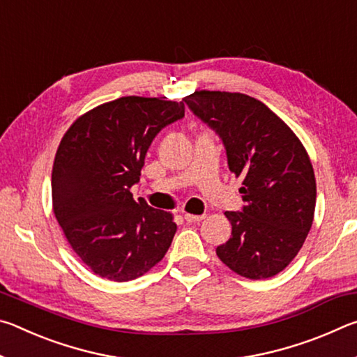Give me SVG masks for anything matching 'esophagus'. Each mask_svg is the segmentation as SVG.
<instances>
[{
  "label": "esophagus",
  "instance_id": "obj_1",
  "mask_svg": "<svg viewBox=\"0 0 357 357\" xmlns=\"http://www.w3.org/2000/svg\"><path fill=\"white\" fill-rule=\"evenodd\" d=\"M204 214H202V215H195V214H184V219L187 220V222H200V220H203L204 219Z\"/></svg>",
  "mask_w": 357,
  "mask_h": 357
}]
</instances>
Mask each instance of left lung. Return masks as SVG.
I'll return each instance as SVG.
<instances>
[{"instance_id":"left-lung-1","label":"left lung","mask_w":357,"mask_h":357,"mask_svg":"<svg viewBox=\"0 0 357 357\" xmlns=\"http://www.w3.org/2000/svg\"><path fill=\"white\" fill-rule=\"evenodd\" d=\"M223 142L229 172L243 176L241 211H227L231 238L215 249L252 280L283 271L310 231L317 203L312 162L294 132L263 102L241 93L195 91L183 99Z\"/></svg>"}]
</instances>
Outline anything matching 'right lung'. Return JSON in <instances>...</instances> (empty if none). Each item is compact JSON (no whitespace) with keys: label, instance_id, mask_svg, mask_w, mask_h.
Returning <instances> with one entry per match:
<instances>
[{"label":"right lung","instance_id":"add662e5","mask_svg":"<svg viewBox=\"0 0 357 357\" xmlns=\"http://www.w3.org/2000/svg\"><path fill=\"white\" fill-rule=\"evenodd\" d=\"M181 118L183 102L128 96L84 113L59 143L53 213L72 249L102 279L134 280L172 245L173 215L135 202L130 187L155 135Z\"/></svg>","mask_w":357,"mask_h":357}]
</instances>
